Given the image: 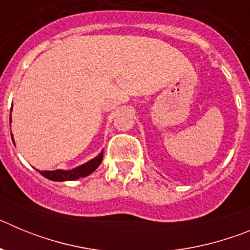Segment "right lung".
I'll return each instance as SVG.
<instances>
[{"mask_svg":"<svg viewBox=\"0 0 250 250\" xmlns=\"http://www.w3.org/2000/svg\"><path fill=\"white\" fill-rule=\"evenodd\" d=\"M10 123H11V115H10ZM13 140V138H12ZM104 151H101L96 158L91 159L90 161L85 163V164L80 165V167H74L71 170H45V171H40V174L45 178L54 180V182H70V180H76V179L85 178V176L90 175L94 173L95 170L98 169L100 163L103 161Z\"/></svg>","mask_w":250,"mask_h":250,"instance_id":"1","label":"right lung"}]
</instances>
